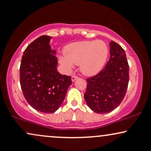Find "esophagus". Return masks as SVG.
<instances>
[{"label":"esophagus","instance_id":"esophagus-1","mask_svg":"<svg viewBox=\"0 0 151 151\" xmlns=\"http://www.w3.org/2000/svg\"><path fill=\"white\" fill-rule=\"evenodd\" d=\"M78 79V77L77 76H76V75H73L72 77V81H74L76 80V79Z\"/></svg>","mask_w":151,"mask_h":151}]
</instances>
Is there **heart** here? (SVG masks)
Here are the masks:
<instances>
[{
    "label": "heart",
    "mask_w": 151,
    "mask_h": 151,
    "mask_svg": "<svg viewBox=\"0 0 151 151\" xmlns=\"http://www.w3.org/2000/svg\"><path fill=\"white\" fill-rule=\"evenodd\" d=\"M64 55L65 57H59V62L66 70H72L74 64L79 65L83 74L93 76L105 66L109 49L102 40L80 41L66 46Z\"/></svg>",
    "instance_id": "b5f03b06"
}]
</instances>
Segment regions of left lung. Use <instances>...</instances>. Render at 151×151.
<instances>
[{"instance_id": "1", "label": "left lung", "mask_w": 151, "mask_h": 151, "mask_svg": "<svg viewBox=\"0 0 151 151\" xmlns=\"http://www.w3.org/2000/svg\"><path fill=\"white\" fill-rule=\"evenodd\" d=\"M110 60L103 70L86 79L84 99L88 106L98 114L112 111L124 99L129 80V66L126 52L116 42L111 41Z\"/></svg>"}]
</instances>
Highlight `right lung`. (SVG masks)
<instances>
[{
  "label": "right lung",
  "instance_id": "right-lung-1",
  "mask_svg": "<svg viewBox=\"0 0 151 151\" xmlns=\"http://www.w3.org/2000/svg\"><path fill=\"white\" fill-rule=\"evenodd\" d=\"M51 37L42 35L24 51L20 67V86L26 101L32 108L46 114L56 111L72 84L71 77L57 70L56 50L51 49Z\"/></svg>",
  "mask_w": 151,
  "mask_h": 151
}]
</instances>
